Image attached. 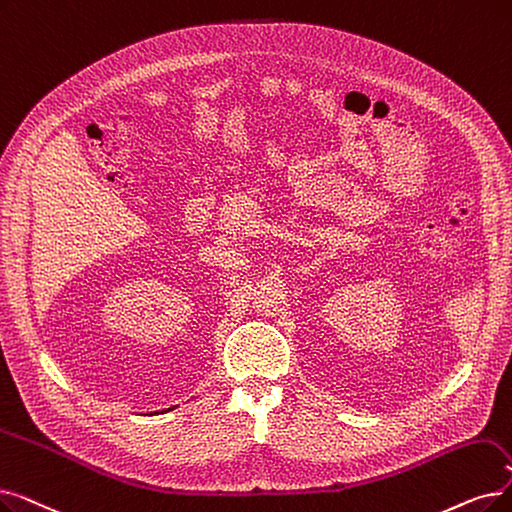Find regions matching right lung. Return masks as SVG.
Wrapping results in <instances>:
<instances>
[{
	"instance_id": "obj_1",
	"label": "right lung",
	"mask_w": 512,
	"mask_h": 512,
	"mask_svg": "<svg viewBox=\"0 0 512 512\" xmlns=\"http://www.w3.org/2000/svg\"><path fill=\"white\" fill-rule=\"evenodd\" d=\"M169 410H173V408H169Z\"/></svg>"
}]
</instances>
